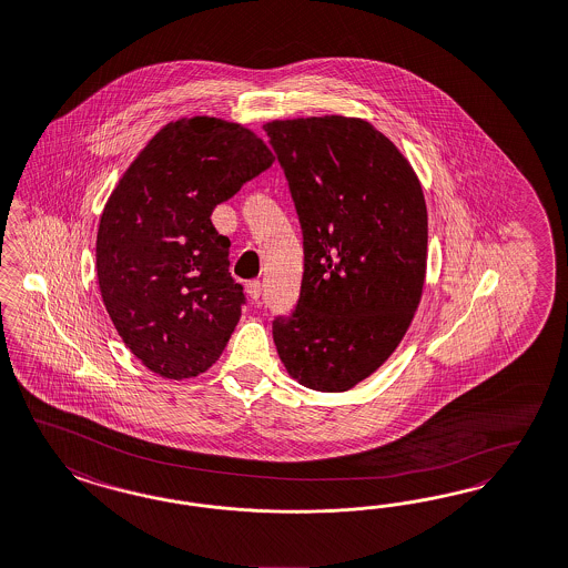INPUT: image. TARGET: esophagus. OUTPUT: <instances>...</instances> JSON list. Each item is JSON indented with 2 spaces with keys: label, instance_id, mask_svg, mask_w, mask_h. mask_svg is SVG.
I'll return each instance as SVG.
<instances>
[{
  "label": "esophagus",
  "instance_id": "34e87169",
  "mask_svg": "<svg viewBox=\"0 0 568 568\" xmlns=\"http://www.w3.org/2000/svg\"><path fill=\"white\" fill-rule=\"evenodd\" d=\"M245 292H247V295L252 297V300H260V295H262V283L260 281H250L247 285H245Z\"/></svg>",
  "mask_w": 568,
  "mask_h": 568
}]
</instances>
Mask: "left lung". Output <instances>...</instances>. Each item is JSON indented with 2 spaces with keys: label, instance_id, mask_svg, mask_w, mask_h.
<instances>
[{
  "label": "left lung",
  "instance_id": "obj_1",
  "mask_svg": "<svg viewBox=\"0 0 568 568\" xmlns=\"http://www.w3.org/2000/svg\"><path fill=\"white\" fill-rule=\"evenodd\" d=\"M264 130L304 235L300 300L274 318V346L302 386L351 390L390 358L419 306L424 191L409 159L365 119H274Z\"/></svg>",
  "mask_w": 568,
  "mask_h": 568
}]
</instances>
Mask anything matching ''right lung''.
Wrapping results in <instances>:
<instances>
[{"mask_svg": "<svg viewBox=\"0 0 568 568\" xmlns=\"http://www.w3.org/2000/svg\"><path fill=\"white\" fill-rule=\"evenodd\" d=\"M273 161L241 123L182 118L119 178L100 215L97 273L119 337L146 369L196 377L226 348L245 295L212 212Z\"/></svg>", "mask_w": 568, "mask_h": 568, "instance_id": "obj_1", "label": "right lung"}]
</instances>
